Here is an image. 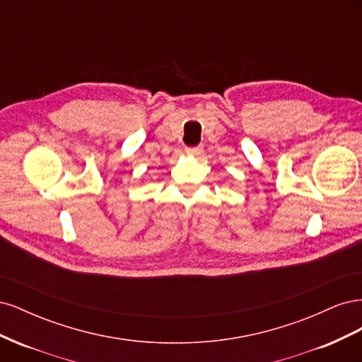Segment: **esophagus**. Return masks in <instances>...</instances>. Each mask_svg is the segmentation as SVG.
Instances as JSON below:
<instances>
[{"mask_svg": "<svg viewBox=\"0 0 362 362\" xmlns=\"http://www.w3.org/2000/svg\"><path fill=\"white\" fill-rule=\"evenodd\" d=\"M185 152L190 156H199L202 152V146H189V148H185Z\"/></svg>", "mask_w": 362, "mask_h": 362, "instance_id": "1", "label": "esophagus"}]
</instances>
